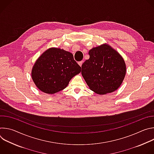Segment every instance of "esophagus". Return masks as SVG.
I'll use <instances>...</instances> for the list:
<instances>
[{
	"label": "esophagus",
	"mask_w": 154,
	"mask_h": 154,
	"mask_svg": "<svg viewBox=\"0 0 154 154\" xmlns=\"http://www.w3.org/2000/svg\"><path fill=\"white\" fill-rule=\"evenodd\" d=\"M82 63H83V61H79V63H78V64L80 66H82Z\"/></svg>",
	"instance_id": "esophagus-1"
}]
</instances>
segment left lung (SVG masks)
<instances>
[{
  "instance_id": "1",
  "label": "left lung",
  "mask_w": 154,
  "mask_h": 154,
  "mask_svg": "<svg viewBox=\"0 0 154 154\" xmlns=\"http://www.w3.org/2000/svg\"><path fill=\"white\" fill-rule=\"evenodd\" d=\"M89 55L90 58L82 65V75L90 90L98 94L116 90L126 73L122 57L106 45L93 48Z\"/></svg>"
}]
</instances>
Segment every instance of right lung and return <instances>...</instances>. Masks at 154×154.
<instances>
[{"mask_svg": "<svg viewBox=\"0 0 154 154\" xmlns=\"http://www.w3.org/2000/svg\"><path fill=\"white\" fill-rule=\"evenodd\" d=\"M80 72L81 67L71 53L51 48L35 62L32 77L39 90L52 94L64 90L71 79Z\"/></svg>", "mask_w": 154, "mask_h": 154, "instance_id": "1", "label": "right lung"}]
</instances>
